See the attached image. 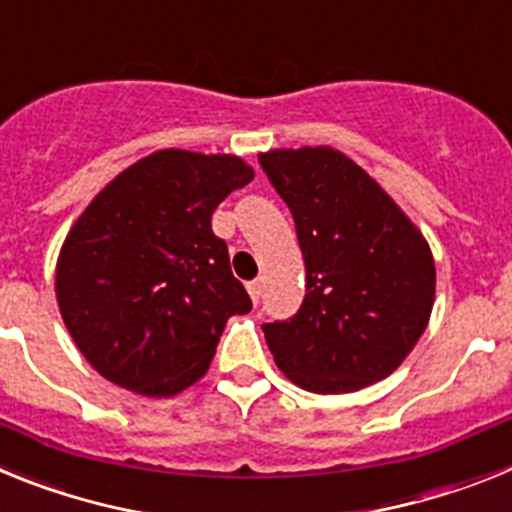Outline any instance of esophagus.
I'll return each instance as SVG.
<instances>
[{"mask_svg":"<svg viewBox=\"0 0 512 512\" xmlns=\"http://www.w3.org/2000/svg\"><path fill=\"white\" fill-rule=\"evenodd\" d=\"M261 292H264V282L261 279H253V282H248V295H251V300L259 305L261 300Z\"/></svg>","mask_w":512,"mask_h":512,"instance_id":"obj_1","label":"esophagus"}]
</instances>
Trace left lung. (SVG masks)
<instances>
[{
  "label": "left lung",
  "instance_id": "8db88e82",
  "mask_svg": "<svg viewBox=\"0 0 512 512\" xmlns=\"http://www.w3.org/2000/svg\"><path fill=\"white\" fill-rule=\"evenodd\" d=\"M295 217L305 300L264 323L277 366L302 390L341 395L392 374L428 325L431 248L364 169L333 148L259 156Z\"/></svg>",
  "mask_w": 512,
  "mask_h": 512
}]
</instances>
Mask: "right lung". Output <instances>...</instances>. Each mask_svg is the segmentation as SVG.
Returning a JSON list of instances; mask_svg holds the SVG:
<instances>
[{"label": "right lung", "instance_id": "add662e5", "mask_svg": "<svg viewBox=\"0 0 512 512\" xmlns=\"http://www.w3.org/2000/svg\"><path fill=\"white\" fill-rule=\"evenodd\" d=\"M251 179L241 158L169 148L122 171L76 220L56 297L104 379L169 397L207 372L230 315L251 310L212 212Z\"/></svg>", "mask_w": 512, "mask_h": 512}]
</instances>
